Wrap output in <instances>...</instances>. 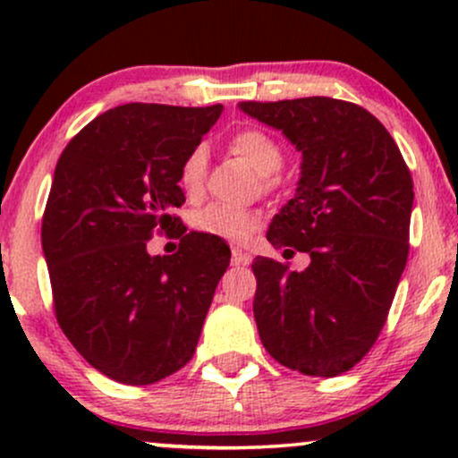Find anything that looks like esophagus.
I'll return each mask as SVG.
<instances>
[{
  "label": "esophagus",
  "mask_w": 458,
  "mask_h": 458,
  "mask_svg": "<svg viewBox=\"0 0 458 458\" xmlns=\"http://www.w3.org/2000/svg\"><path fill=\"white\" fill-rule=\"evenodd\" d=\"M233 265H250V254H245L239 247H233Z\"/></svg>",
  "instance_id": "obj_1"
}]
</instances>
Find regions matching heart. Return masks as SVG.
<instances>
[{
    "label": "heart",
    "instance_id": "obj_1",
    "mask_svg": "<svg viewBox=\"0 0 458 458\" xmlns=\"http://www.w3.org/2000/svg\"><path fill=\"white\" fill-rule=\"evenodd\" d=\"M230 148L239 157L250 163L262 176L265 187L271 185V174L284 165V148L273 135L262 129H243L233 135ZM208 155L202 144L193 146L191 150L182 157L178 165V185L185 191L187 198H198L204 189V178H207ZM191 225L198 233L217 236V239L234 241L243 243L262 225V213L256 208H239L225 207V204H208L193 213Z\"/></svg>",
    "mask_w": 458,
    "mask_h": 458
}]
</instances>
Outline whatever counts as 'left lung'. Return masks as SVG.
I'll list each match as a JSON object with an SVG mask.
<instances>
[{
    "label": "left lung",
    "instance_id": "8db88e82",
    "mask_svg": "<svg viewBox=\"0 0 458 458\" xmlns=\"http://www.w3.org/2000/svg\"><path fill=\"white\" fill-rule=\"evenodd\" d=\"M303 155L295 198L267 239L306 271L259 256L254 318L276 361L310 377L351 370L379 338L407 265L413 181L396 141L360 105L329 97L245 101Z\"/></svg>",
    "mask_w": 458,
    "mask_h": 458
}]
</instances>
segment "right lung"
<instances>
[{"mask_svg": "<svg viewBox=\"0 0 458 458\" xmlns=\"http://www.w3.org/2000/svg\"><path fill=\"white\" fill-rule=\"evenodd\" d=\"M222 105L129 103L68 141L43 215L55 318L88 364L109 379L148 386L193 357L215 288L228 269L222 241L182 234L178 165L217 123ZM182 236L150 257L155 232Z\"/></svg>", "mask_w": 458, "mask_h": 458, "instance_id": "1", "label": "right lung"}]
</instances>
